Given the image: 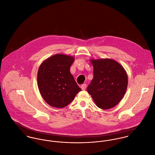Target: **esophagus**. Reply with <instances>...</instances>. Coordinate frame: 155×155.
I'll return each mask as SVG.
<instances>
[{
    "label": "esophagus",
    "mask_w": 155,
    "mask_h": 155,
    "mask_svg": "<svg viewBox=\"0 0 155 155\" xmlns=\"http://www.w3.org/2000/svg\"><path fill=\"white\" fill-rule=\"evenodd\" d=\"M81 89H82L83 90H85V88H86V84H82V85H81Z\"/></svg>",
    "instance_id": "obj_1"
}]
</instances>
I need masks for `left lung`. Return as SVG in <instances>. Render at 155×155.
<instances>
[{
	"instance_id": "left-lung-1",
	"label": "left lung",
	"mask_w": 155,
	"mask_h": 155,
	"mask_svg": "<svg viewBox=\"0 0 155 155\" xmlns=\"http://www.w3.org/2000/svg\"><path fill=\"white\" fill-rule=\"evenodd\" d=\"M94 77L87 90L96 106L103 110L115 107L126 93L128 77L124 68L115 60L91 59Z\"/></svg>"
}]
</instances>
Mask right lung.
I'll return each instance as SVG.
<instances>
[{"label":"right lung","instance_id":"right-lung-1","mask_svg":"<svg viewBox=\"0 0 155 155\" xmlns=\"http://www.w3.org/2000/svg\"><path fill=\"white\" fill-rule=\"evenodd\" d=\"M74 60L72 56L57 54L40 65L37 75L38 87L41 95L49 106L65 107L81 90L70 72Z\"/></svg>","mask_w":155,"mask_h":155}]
</instances>
